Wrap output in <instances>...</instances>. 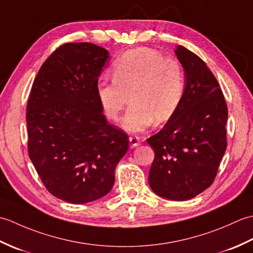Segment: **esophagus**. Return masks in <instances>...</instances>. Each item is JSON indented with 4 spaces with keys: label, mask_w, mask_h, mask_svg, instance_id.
<instances>
[{
    "label": "esophagus",
    "mask_w": 253,
    "mask_h": 253,
    "mask_svg": "<svg viewBox=\"0 0 253 253\" xmlns=\"http://www.w3.org/2000/svg\"><path fill=\"white\" fill-rule=\"evenodd\" d=\"M129 142H130V146L132 148H136V147L139 146V144H140L141 140H140V138H139L138 136H130L129 137Z\"/></svg>",
    "instance_id": "obj_1"
}]
</instances>
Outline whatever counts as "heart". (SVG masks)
<instances>
[{
  "label": "heart",
  "mask_w": 253,
  "mask_h": 253,
  "mask_svg": "<svg viewBox=\"0 0 253 253\" xmlns=\"http://www.w3.org/2000/svg\"><path fill=\"white\" fill-rule=\"evenodd\" d=\"M113 79H100L96 93L105 115L118 122L128 102H132L124 118L126 130L138 132L155 122L162 124L174 115L185 90L180 64L159 52L140 47L117 58Z\"/></svg>",
  "instance_id": "b5f03b06"
}]
</instances>
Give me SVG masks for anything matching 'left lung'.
<instances>
[{"label":"left lung","instance_id":"obj_1","mask_svg":"<svg viewBox=\"0 0 253 253\" xmlns=\"http://www.w3.org/2000/svg\"><path fill=\"white\" fill-rule=\"evenodd\" d=\"M186 85L178 109L147 139L154 150L149 185L158 196L185 201L212 185L226 151L227 105L216 78L200 57L178 45Z\"/></svg>","mask_w":253,"mask_h":253}]
</instances>
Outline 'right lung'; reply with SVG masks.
I'll return each instance as SVG.
<instances>
[{
    "mask_svg": "<svg viewBox=\"0 0 253 253\" xmlns=\"http://www.w3.org/2000/svg\"><path fill=\"white\" fill-rule=\"evenodd\" d=\"M109 52L89 42L65 43L46 58L27 104L28 154L43 185L63 201L107 195L128 136L107 123L96 93Z\"/></svg>",
    "mask_w": 253,
    "mask_h": 253,
    "instance_id": "1",
    "label": "right lung"
}]
</instances>
